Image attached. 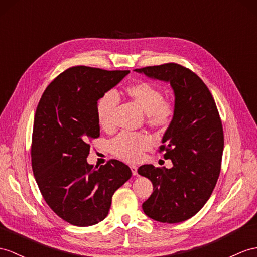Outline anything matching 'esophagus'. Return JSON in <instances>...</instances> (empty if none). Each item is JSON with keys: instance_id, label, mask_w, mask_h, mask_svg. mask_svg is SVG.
<instances>
[{"instance_id": "34e87169", "label": "esophagus", "mask_w": 257, "mask_h": 257, "mask_svg": "<svg viewBox=\"0 0 257 257\" xmlns=\"http://www.w3.org/2000/svg\"><path fill=\"white\" fill-rule=\"evenodd\" d=\"M130 168H131V170H132L133 176H137V167L134 166V165H132Z\"/></svg>"}]
</instances>
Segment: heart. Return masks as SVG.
I'll list each match as a JSON object with an SVG mask.
<instances>
[{"label": "heart", "instance_id": "obj_1", "mask_svg": "<svg viewBox=\"0 0 257 257\" xmlns=\"http://www.w3.org/2000/svg\"><path fill=\"white\" fill-rule=\"evenodd\" d=\"M125 93L146 114V122L154 128H164L171 122L173 105L165 101L164 93L155 85L139 81L125 87ZM120 99L114 91H107L98 99L96 113L99 124L105 131L115 127V109ZM152 141L145 134L122 133L110 142L111 153L126 161H139Z\"/></svg>", "mask_w": 257, "mask_h": 257}]
</instances>
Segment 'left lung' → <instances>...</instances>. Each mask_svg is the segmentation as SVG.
Listing matches in <instances>:
<instances>
[{"instance_id": "obj_1", "label": "left lung", "mask_w": 257, "mask_h": 257, "mask_svg": "<svg viewBox=\"0 0 257 257\" xmlns=\"http://www.w3.org/2000/svg\"><path fill=\"white\" fill-rule=\"evenodd\" d=\"M134 71L167 81L174 92L173 117L159 147L173 167L139 168L154 186L143 210L156 221L182 222L202 209L216 186L223 152L220 116L207 86L189 68L167 63Z\"/></svg>"}]
</instances>
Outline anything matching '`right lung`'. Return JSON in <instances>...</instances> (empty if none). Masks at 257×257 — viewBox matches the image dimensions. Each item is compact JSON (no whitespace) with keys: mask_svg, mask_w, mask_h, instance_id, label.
Segmentation results:
<instances>
[{"mask_svg":"<svg viewBox=\"0 0 257 257\" xmlns=\"http://www.w3.org/2000/svg\"><path fill=\"white\" fill-rule=\"evenodd\" d=\"M130 71L74 66L61 73L42 93L36 110L31 166L39 190L56 215L77 227L108 216L112 196L132 177L123 162L89 165V142L100 135L98 99Z\"/></svg>","mask_w":257,"mask_h":257,"instance_id":"add662e5","label":"right lung"}]
</instances>
